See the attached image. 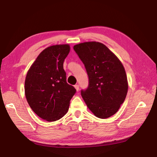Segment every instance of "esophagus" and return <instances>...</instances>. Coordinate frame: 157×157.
<instances>
[{
    "label": "esophagus",
    "mask_w": 157,
    "mask_h": 157,
    "mask_svg": "<svg viewBox=\"0 0 157 157\" xmlns=\"http://www.w3.org/2000/svg\"><path fill=\"white\" fill-rule=\"evenodd\" d=\"M75 89H76V91H79V85L78 84H76V85H75Z\"/></svg>",
    "instance_id": "1"
}]
</instances>
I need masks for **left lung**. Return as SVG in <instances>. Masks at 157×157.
Listing matches in <instances>:
<instances>
[{"instance_id":"obj_1","label":"left lung","mask_w":157,"mask_h":157,"mask_svg":"<svg viewBox=\"0 0 157 157\" xmlns=\"http://www.w3.org/2000/svg\"><path fill=\"white\" fill-rule=\"evenodd\" d=\"M84 64L89 84L81 95L88 108L100 118L118 111L128 90L125 70L116 55L102 43L84 42L73 46Z\"/></svg>"}]
</instances>
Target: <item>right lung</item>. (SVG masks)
Masks as SVG:
<instances>
[{"mask_svg": "<svg viewBox=\"0 0 157 157\" xmlns=\"http://www.w3.org/2000/svg\"><path fill=\"white\" fill-rule=\"evenodd\" d=\"M68 44L45 48L32 64L25 80V95L37 116L56 121L68 112L76 90L66 82L63 61L70 52Z\"/></svg>", "mask_w": 157, "mask_h": 157, "instance_id": "add662e5", "label": "right lung"}]
</instances>
